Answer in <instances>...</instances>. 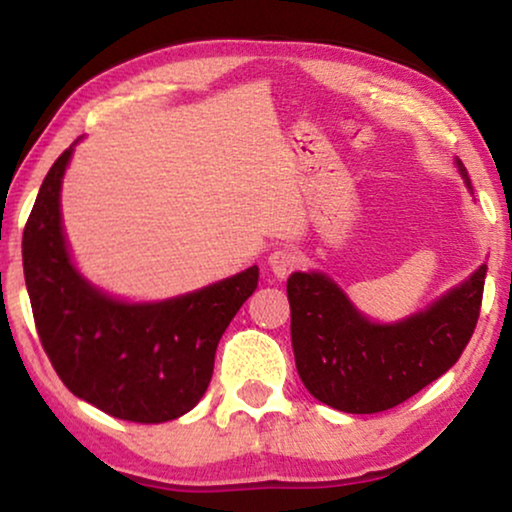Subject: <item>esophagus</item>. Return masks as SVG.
I'll return each mask as SVG.
<instances>
[{"instance_id":"obj_1","label":"esophagus","mask_w":512,"mask_h":512,"mask_svg":"<svg viewBox=\"0 0 512 512\" xmlns=\"http://www.w3.org/2000/svg\"><path fill=\"white\" fill-rule=\"evenodd\" d=\"M298 263H300V258L296 251H291V249H277L268 256V265H270L272 275H275L277 279L289 277L291 272L298 268Z\"/></svg>"}]
</instances>
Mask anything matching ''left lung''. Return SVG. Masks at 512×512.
I'll return each instance as SVG.
<instances>
[{
	"label": "left lung",
	"mask_w": 512,
	"mask_h": 512,
	"mask_svg": "<svg viewBox=\"0 0 512 512\" xmlns=\"http://www.w3.org/2000/svg\"><path fill=\"white\" fill-rule=\"evenodd\" d=\"M454 165L473 195L464 163ZM487 263L424 310L375 321L326 272H291V345L298 375L317 401L352 415H373L408 401L445 375L480 317Z\"/></svg>",
	"instance_id": "obj_1"
}]
</instances>
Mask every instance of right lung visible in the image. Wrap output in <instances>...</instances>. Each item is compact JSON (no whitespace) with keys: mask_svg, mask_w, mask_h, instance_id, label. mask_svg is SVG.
I'll list each match as a JSON object with an SVG mask.
<instances>
[{"mask_svg":"<svg viewBox=\"0 0 512 512\" xmlns=\"http://www.w3.org/2000/svg\"><path fill=\"white\" fill-rule=\"evenodd\" d=\"M79 142L48 170L23 233L34 324L74 396L128 422H170L207 391L216 347L256 291L258 268L149 303L102 291L76 268L62 226V179Z\"/></svg>","mask_w":512,"mask_h":512,"instance_id":"1","label":"right lung"}]
</instances>
